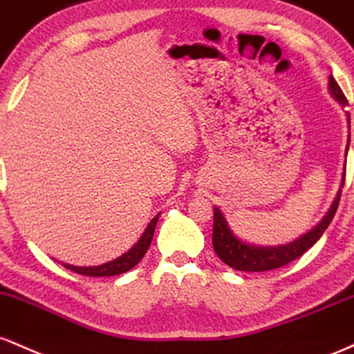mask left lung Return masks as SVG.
<instances>
[{"label":"left lung","instance_id":"obj_1","mask_svg":"<svg viewBox=\"0 0 354 354\" xmlns=\"http://www.w3.org/2000/svg\"><path fill=\"white\" fill-rule=\"evenodd\" d=\"M328 88L331 97L339 103L341 106H346V97L341 91L339 85L333 77H329ZM348 118V129H349V113H346ZM349 149V135H348V145H346V153L348 156ZM344 170H346V162H344ZM344 176L346 172H343V180H341V187L344 184ZM339 197H341V189L337 190L335 201H333L331 207L326 212V216L323 217L317 224L313 227L309 232L303 234L301 237H297L292 242L281 245H256L249 244V242L239 239L236 234L232 232V229L229 227L227 221H225L224 214L221 212L219 207H214V229H212V245L214 251L222 263H225L229 268L236 269V271H245V272H263V271H271V269L283 268V266L289 264L291 261L297 259L299 256L311 249L313 245L319 241V237L323 236L324 230L328 229V225L331 224L333 217H335L337 205H339Z\"/></svg>","mask_w":354,"mask_h":354}]
</instances>
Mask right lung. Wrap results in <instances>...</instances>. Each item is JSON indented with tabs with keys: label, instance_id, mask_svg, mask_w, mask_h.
<instances>
[{
	"label": "right lung",
	"instance_id": "right-lung-1",
	"mask_svg": "<svg viewBox=\"0 0 354 354\" xmlns=\"http://www.w3.org/2000/svg\"><path fill=\"white\" fill-rule=\"evenodd\" d=\"M158 216H160V214H157V216L150 221V224L147 225V229L140 236V239L135 242L133 248L129 249L125 254H122V256L117 257V259L109 261V263L100 264V266H88V268H85V266L82 268V266H73V264H66V263H62V264L65 266L66 269H70V271L82 274V276H91V277L118 276V274H124L127 271H130L133 266H137L138 263H140L142 257L145 256L147 251H149L150 242H152V237H153V232H156Z\"/></svg>",
	"mask_w": 354,
	"mask_h": 354
}]
</instances>
